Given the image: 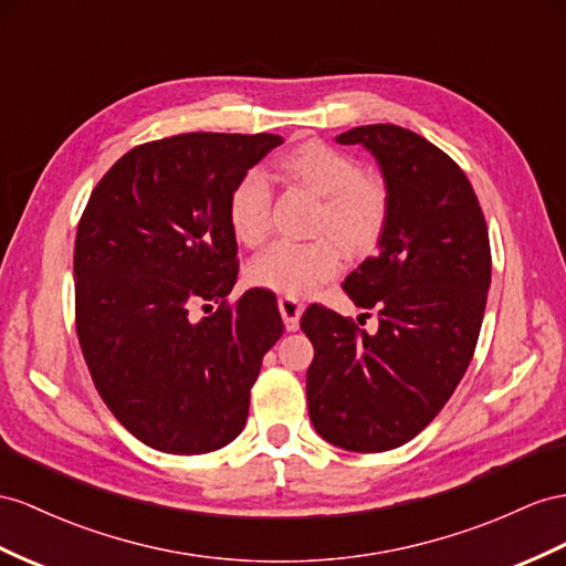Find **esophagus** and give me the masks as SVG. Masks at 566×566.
Segmentation results:
<instances>
[{
	"mask_svg": "<svg viewBox=\"0 0 566 566\" xmlns=\"http://www.w3.org/2000/svg\"><path fill=\"white\" fill-rule=\"evenodd\" d=\"M277 306H280V313H282V321H284L286 332H296L298 329V321H301V313H303V303L298 298L282 296L277 301Z\"/></svg>",
	"mask_w": 566,
	"mask_h": 566,
	"instance_id": "esophagus-1",
	"label": "esophagus"
}]
</instances>
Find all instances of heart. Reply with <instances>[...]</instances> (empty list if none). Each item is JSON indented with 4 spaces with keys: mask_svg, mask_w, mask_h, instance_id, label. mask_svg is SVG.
Here are the masks:
<instances>
[{
    "mask_svg": "<svg viewBox=\"0 0 566 566\" xmlns=\"http://www.w3.org/2000/svg\"><path fill=\"white\" fill-rule=\"evenodd\" d=\"M282 179L321 198L308 243H274L249 265L253 286L296 298L332 280L342 268V251L366 258L378 249L389 222V188L378 174L360 171L358 163L323 140L298 143L277 159ZM270 184L258 169L245 171L227 200L231 234L255 249L270 234Z\"/></svg>",
    "mask_w": 566,
    "mask_h": 566,
    "instance_id": "1",
    "label": "heart"
}]
</instances>
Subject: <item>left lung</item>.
Here are the masks:
<instances>
[{"instance_id":"left-lung-1","label":"left lung","mask_w":566,"mask_h":566,"mask_svg":"<svg viewBox=\"0 0 566 566\" xmlns=\"http://www.w3.org/2000/svg\"><path fill=\"white\" fill-rule=\"evenodd\" d=\"M335 140L375 157L392 210L378 255L344 282L358 308L378 311V332L317 303L301 317L315 349L308 416L329 444L387 452L440 413L471 364L490 289L488 227L467 174L423 136L370 124Z\"/></svg>"}]
</instances>
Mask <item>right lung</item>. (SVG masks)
<instances>
[{
    "mask_svg": "<svg viewBox=\"0 0 566 566\" xmlns=\"http://www.w3.org/2000/svg\"><path fill=\"white\" fill-rule=\"evenodd\" d=\"M282 140L181 134L138 145L99 179L78 222L85 364L117 421L159 452L208 454L234 440L263 356L284 332L265 289L224 303L239 274L229 193ZM210 300L221 308L196 318Z\"/></svg>",
    "mask_w": 566,
    "mask_h": 566,
    "instance_id": "1",
    "label": "right lung"
}]
</instances>
